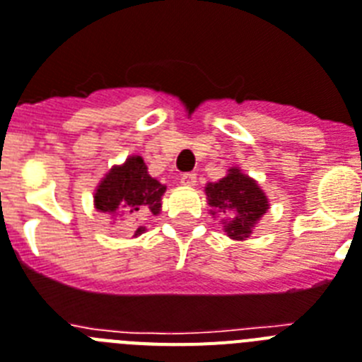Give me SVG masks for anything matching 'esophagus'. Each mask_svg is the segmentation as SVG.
<instances>
[{"instance_id": "obj_1", "label": "esophagus", "mask_w": 362, "mask_h": 362, "mask_svg": "<svg viewBox=\"0 0 362 362\" xmlns=\"http://www.w3.org/2000/svg\"><path fill=\"white\" fill-rule=\"evenodd\" d=\"M180 182H182V186H195V182H197V175L195 173H184V175L180 176Z\"/></svg>"}]
</instances>
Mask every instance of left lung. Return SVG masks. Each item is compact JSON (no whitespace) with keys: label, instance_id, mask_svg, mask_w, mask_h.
Masks as SVG:
<instances>
[{"label":"left lung","instance_id":"left-lung-1","mask_svg":"<svg viewBox=\"0 0 362 362\" xmlns=\"http://www.w3.org/2000/svg\"><path fill=\"white\" fill-rule=\"evenodd\" d=\"M211 215H223L224 232L235 241H245L254 226L267 214L269 199L256 180L243 175L239 167L228 169V175L206 186Z\"/></svg>","mask_w":362,"mask_h":362}]
</instances>
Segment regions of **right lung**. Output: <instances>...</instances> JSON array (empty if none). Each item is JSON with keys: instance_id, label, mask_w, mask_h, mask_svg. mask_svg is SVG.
Masks as SVG:
<instances>
[{"instance_id": "right-lung-1", "label": "right lung", "mask_w": 362, "mask_h": 362, "mask_svg": "<svg viewBox=\"0 0 362 362\" xmlns=\"http://www.w3.org/2000/svg\"><path fill=\"white\" fill-rule=\"evenodd\" d=\"M165 186L148 175L141 156H129L123 165H114L97 186L93 202L101 214L124 217L136 223L147 215H158L162 209ZM145 232L138 226L134 238Z\"/></svg>"}]
</instances>
